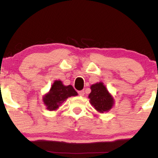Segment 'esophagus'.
I'll return each mask as SVG.
<instances>
[{"label": "esophagus", "mask_w": 158, "mask_h": 158, "mask_svg": "<svg viewBox=\"0 0 158 158\" xmlns=\"http://www.w3.org/2000/svg\"><path fill=\"white\" fill-rule=\"evenodd\" d=\"M78 94H79V95L81 96V97H83L85 94V91L84 90H79V91H78Z\"/></svg>", "instance_id": "1"}]
</instances>
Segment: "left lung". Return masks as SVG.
Listing matches in <instances>:
<instances>
[{"label":"left lung","instance_id":"1","mask_svg":"<svg viewBox=\"0 0 158 158\" xmlns=\"http://www.w3.org/2000/svg\"><path fill=\"white\" fill-rule=\"evenodd\" d=\"M91 92L88 96L90 102L99 113L110 110L114 106V98L102 82L96 83L90 86Z\"/></svg>","mask_w":158,"mask_h":158}]
</instances>
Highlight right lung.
<instances>
[{
    "label": "right lung",
    "instance_id": "obj_1",
    "mask_svg": "<svg viewBox=\"0 0 158 158\" xmlns=\"http://www.w3.org/2000/svg\"><path fill=\"white\" fill-rule=\"evenodd\" d=\"M77 95H78L77 92L74 90L72 85L65 86L61 81L56 80L52 85L50 91L43 97V101L47 109L55 110L68 97Z\"/></svg>",
    "mask_w": 158,
    "mask_h": 158
}]
</instances>
